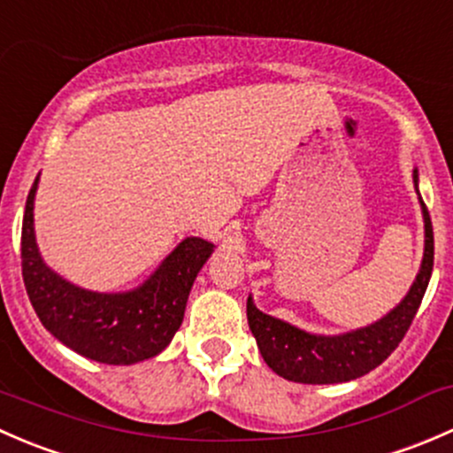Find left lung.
Instances as JSON below:
<instances>
[{
	"label": "left lung",
	"instance_id": "1",
	"mask_svg": "<svg viewBox=\"0 0 453 453\" xmlns=\"http://www.w3.org/2000/svg\"><path fill=\"white\" fill-rule=\"evenodd\" d=\"M414 188L418 193V171L414 168ZM425 223L423 263L408 296L370 326L342 335H315L289 322L258 311L248 298V324L256 337L265 364L280 377L296 383H342L364 377L390 357L408 333L417 315L434 267L432 219L418 195Z\"/></svg>",
	"mask_w": 453,
	"mask_h": 453
}]
</instances>
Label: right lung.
<instances>
[{
  "label": "right lung",
  "mask_w": 453,
  "mask_h": 453,
  "mask_svg": "<svg viewBox=\"0 0 453 453\" xmlns=\"http://www.w3.org/2000/svg\"><path fill=\"white\" fill-rule=\"evenodd\" d=\"M26 201L21 227V273L41 324L87 359L129 366L155 357L181 326L193 282L214 245L199 236L181 241L138 289L100 294L76 287L41 258L35 239V195Z\"/></svg>",
  "instance_id": "right-lung-1"
}]
</instances>
